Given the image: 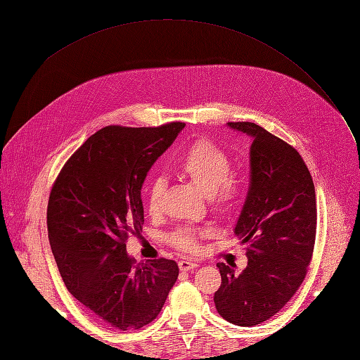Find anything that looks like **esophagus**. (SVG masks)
Here are the masks:
<instances>
[{
  "instance_id": "esophagus-1",
  "label": "esophagus",
  "mask_w": 360,
  "mask_h": 360,
  "mask_svg": "<svg viewBox=\"0 0 360 360\" xmlns=\"http://www.w3.org/2000/svg\"><path fill=\"white\" fill-rule=\"evenodd\" d=\"M178 266L181 271H190V269H195V267H198V262H193V259H181Z\"/></svg>"
}]
</instances>
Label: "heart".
Wrapping results in <instances>:
<instances>
[{
    "label": "heart",
    "instance_id": "obj_1",
    "mask_svg": "<svg viewBox=\"0 0 360 360\" xmlns=\"http://www.w3.org/2000/svg\"><path fill=\"white\" fill-rule=\"evenodd\" d=\"M231 172V158L209 141L193 143L174 165V173L179 178L192 182L200 192L210 196L215 209L226 215L233 213L244 200L243 181ZM164 182L155 181L147 192V209L153 215L160 210ZM205 235L196 229L181 227L168 235V243L182 254H195Z\"/></svg>",
    "mask_w": 360,
    "mask_h": 360
}]
</instances>
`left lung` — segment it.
Here are the masks:
<instances>
[{"label": "left lung", "mask_w": 360, "mask_h": 360, "mask_svg": "<svg viewBox=\"0 0 360 360\" xmlns=\"http://www.w3.org/2000/svg\"><path fill=\"white\" fill-rule=\"evenodd\" d=\"M254 137L250 187L235 233L246 244L248 266L235 274L218 263V314L254 326L277 314L307 277L317 229L316 190L298 151L252 122H229Z\"/></svg>", "instance_id": "1"}]
</instances>
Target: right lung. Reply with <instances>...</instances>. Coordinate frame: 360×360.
Returning a JSON list of instances; mask_svg holds the SVG:
<instances>
[{
  "label": "right lung",
  "instance_id": "right-lung-1",
  "mask_svg": "<svg viewBox=\"0 0 360 360\" xmlns=\"http://www.w3.org/2000/svg\"><path fill=\"white\" fill-rule=\"evenodd\" d=\"M184 127H103L53 181L48 235L60 275L68 290L114 330L153 322L178 278L173 259L136 263L127 240L142 231L145 176Z\"/></svg>",
  "mask_w": 360,
  "mask_h": 360
}]
</instances>
